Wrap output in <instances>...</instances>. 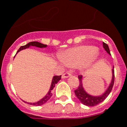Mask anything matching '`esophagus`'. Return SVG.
Instances as JSON below:
<instances>
[{"label": "esophagus", "instance_id": "34e87169", "mask_svg": "<svg viewBox=\"0 0 127 127\" xmlns=\"http://www.w3.org/2000/svg\"><path fill=\"white\" fill-rule=\"evenodd\" d=\"M72 74L70 72H66V73L63 74L62 75V78H68L70 76H71Z\"/></svg>", "mask_w": 127, "mask_h": 127}]
</instances>
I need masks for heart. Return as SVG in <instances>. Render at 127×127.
Masks as SVG:
<instances>
[{
	"instance_id": "1",
	"label": "heart",
	"mask_w": 127,
	"mask_h": 127,
	"mask_svg": "<svg viewBox=\"0 0 127 127\" xmlns=\"http://www.w3.org/2000/svg\"><path fill=\"white\" fill-rule=\"evenodd\" d=\"M100 51L98 48L90 45H80L70 48L60 55L61 61L68 67H78L81 70L91 68L98 60Z\"/></svg>"
}]
</instances>
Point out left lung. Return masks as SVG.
<instances>
[{"label": "left lung", "mask_w": 127, "mask_h": 127, "mask_svg": "<svg viewBox=\"0 0 127 127\" xmlns=\"http://www.w3.org/2000/svg\"><path fill=\"white\" fill-rule=\"evenodd\" d=\"M103 47L104 48V49L106 51V52L109 55H110V51H109V48L107 44L103 42ZM114 66H113L112 69V78H111V81L110 84L109 85L108 88L107 90L105 91L104 93H103L102 94L100 95H92L89 94L88 93L86 92V91L85 90L83 87V83H82V76L80 75L78 76V79H79L80 84L79 86L76 90H74L76 96L77 97V98L80 100V101L82 103V104L87 105V106H95L96 105L100 103L102 101L106 99V97L109 95L110 94L111 91L112 90L113 84H114V79H115V75H114Z\"/></svg>", "instance_id": "left-lung-1"}]
</instances>
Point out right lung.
I'll use <instances>...</instances> for the list:
<instances>
[{
    "label": "right lung",
    "mask_w": 127,
    "mask_h": 127,
    "mask_svg": "<svg viewBox=\"0 0 127 127\" xmlns=\"http://www.w3.org/2000/svg\"><path fill=\"white\" fill-rule=\"evenodd\" d=\"M32 46H34V47H39V48H46L47 47V45H44V44L41 43L39 42H37V41H32V42L28 43V44H26V45L24 46H21L20 48L19 49L18 51H17L16 54L18 53L19 51H20L22 50L23 49H28V48ZM61 78V76H55L53 77V79H52V82H51V87H50L49 90L48 92V93L47 94L45 95V96L43 97L42 99H41L40 100L38 101H37V102L35 103H29V102H26V101H24V102L27 103H28L30 105H35V106H39V105H43L44 103H45L50 98H51V97L52 96V90H53V88L55 86L56 84H57V82L59 81L60 80Z\"/></svg>",
    "instance_id": "obj_1"
}]
</instances>
